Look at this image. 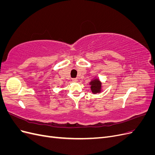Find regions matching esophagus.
<instances>
[{
    "label": "esophagus",
    "instance_id": "34e87169",
    "mask_svg": "<svg viewBox=\"0 0 155 155\" xmlns=\"http://www.w3.org/2000/svg\"><path fill=\"white\" fill-rule=\"evenodd\" d=\"M72 81H73V82H74V83H76V82H78V79H76V78H74V79H72Z\"/></svg>",
    "mask_w": 155,
    "mask_h": 155
}]
</instances>
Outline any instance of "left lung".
I'll use <instances>...</instances> for the list:
<instances>
[{"label":"left lung","mask_w":155,"mask_h":155,"mask_svg":"<svg viewBox=\"0 0 155 155\" xmlns=\"http://www.w3.org/2000/svg\"><path fill=\"white\" fill-rule=\"evenodd\" d=\"M89 84L91 85V90L93 94L100 93L101 92L102 83L98 78H94Z\"/></svg>","instance_id":"8db88e82"}]
</instances>
